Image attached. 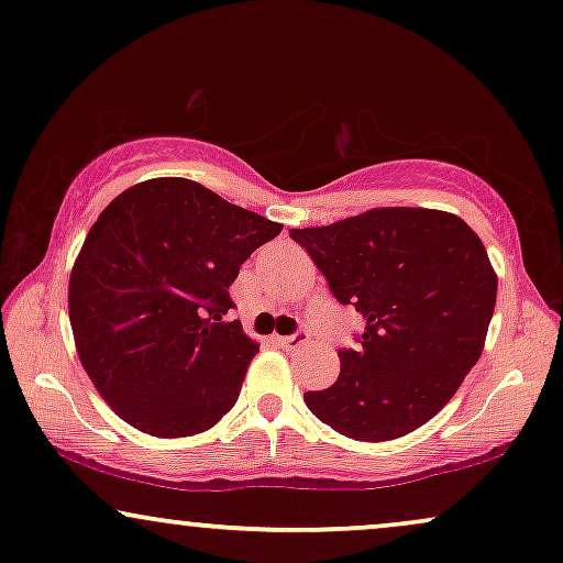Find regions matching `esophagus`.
I'll return each instance as SVG.
<instances>
[{"instance_id": "obj_1", "label": "esophagus", "mask_w": 563, "mask_h": 563, "mask_svg": "<svg viewBox=\"0 0 563 563\" xmlns=\"http://www.w3.org/2000/svg\"><path fill=\"white\" fill-rule=\"evenodd\" d=\"M279 344L287 346V349H299V346L308 344V333L297 331V333H291V335H284V339H279Z\"/></svg>"}]
</instances>
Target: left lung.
<instances>
[{"label":"left lung","mask_w":563,"mask_h":563,"mask_svg":"<svg viewBox=\"0 0 563 563\" xmlns=\"http://www.w3.org/2000/svg\"><path fill=\"white\" fill-rule=\"evenodd\" d=\"M289 235L333 297L364 318L360 349L339 352V379L305 393L310 411L362 442L427 424L484 352L496 274L481 238L450 211L419 207L369 209Z\"/></svg>","instance_id":"left-lung-1"}]
</instances>
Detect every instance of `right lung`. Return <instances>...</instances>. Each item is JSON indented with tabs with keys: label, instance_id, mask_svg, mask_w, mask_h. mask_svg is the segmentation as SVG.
<instances>
[{
	"label": "right lung",
	"instance_id": "right-lung-1",
	"mask_svg": "<svg viewBox=\"0 0 563 563\" xmlns=\"http://www.w3.org/2000/svg\"><path fill=\"white\" fill-rule=\"evenodd\" d=\"M279 222L186 178L115 196L69 276L79 362L126 424L152 437L207 432L235 406L258 344L224 320L230 284Z\"/></svg>",
	"mask_w": 563,
	"mask_h": 563
}]
</instances>
